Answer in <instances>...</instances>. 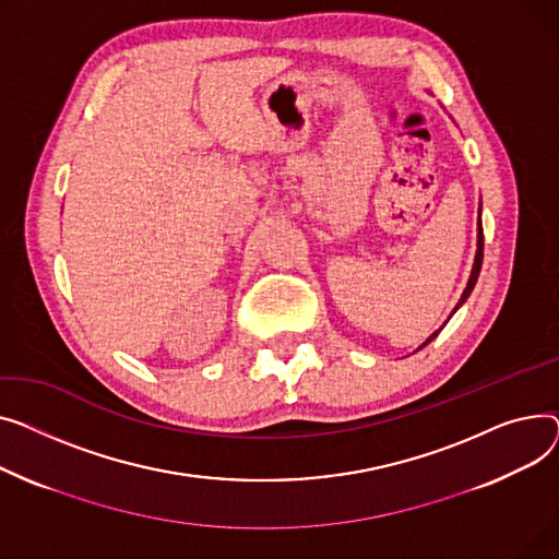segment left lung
<instances>
[{"instance_id": "left-lung-1", "label": "left lung", "mask_w": 559, "mask_h": 559, "mask_svg": "<svg viewBox=\"0 0 559 559\" xmlns=\"http://www.w3.org/2000/svg\"><path fill=\"white\" fill-rule=\"evenodd\" d=\"M480 266H483V225H480V216H478V250H476V259H474V269H472V277H469V282H467V288H465V293H463V298H461V302H457V307H461L467 298H469V293H472V288H474V284H476V280H478V273H480ZM455 307V309H457ZM438 336V332L426 341L424 345H429L433 338ZM421 345V347H424Z\"/></svg>"}]
</instances>
